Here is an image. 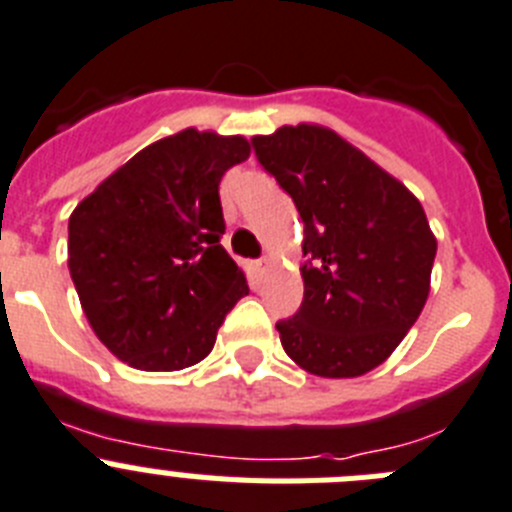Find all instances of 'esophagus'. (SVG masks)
<instances>
[{
    "mask_svg": "<svg viewBox=\"0 0 512 512\" xmlns=\"http://www.w3.org/2000/svg\"><path fill=\"white\" fill-rule=\"evenodd\" d=\"M265 267H267V257H260V260L255 262V270L257 273H265Z\"/></svg>",
    "mask_w": 512,
    "mask_h": 512,
    "instance_id": "34e87169",
    "label": "esophagus"
}]
</instances>
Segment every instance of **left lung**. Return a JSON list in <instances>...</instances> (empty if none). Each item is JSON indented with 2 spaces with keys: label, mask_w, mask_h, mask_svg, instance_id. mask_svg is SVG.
Listing matches in <instances>:
<instances>
[{
  "label": "left lung",
  "mask_w": 512,
  "mask_h": 512,
  "mask_svg": "<svg viewBox=\"0 0 512 512\" xmlns=\"http://www.w3.org/2000/svg\"><path fill=\"white\" fill-rule=\"evenodd\" d=\"M303 219V301L280 344L319 377L375 370L428 298L436 239L418 199L336 132L298 124L252 137Z\"/></svg>",
  "instance_id": "obj_1"
}]
</instances>
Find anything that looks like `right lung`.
<instances>
[{
    "label": "right lung",
    "mask_w": 512,
    "mask_h": 512,
    "mask_svg": "<svg viewBox=\"0 0 512 512\" xmlns=\"http://www.w3.org/2000/svg\"><path fill=\"white\" fill-rule=\"evenodd\" d=\"M247 155L245 137L183 130L127 160L68 219V270L86 319L135 370L201 362L247 296L222 247L219 201L222 176Z\"/></svg>",
    "instance_id": "right-lung-1"
}]
</instances>
